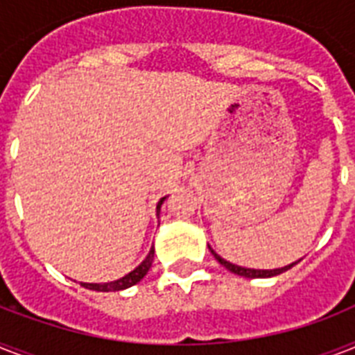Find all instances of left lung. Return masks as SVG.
Returning <instances> with one entry per match:
<instances>
[{"label":"left lung","mask_w":355,"mask_h":355,"mask_svg":"<svg viewBox=\"0 0 355 355\" xmlns=\"http://www.w3.org/2000/svg\"><path fill=\"white\" fill-rule=\"evenodd\" d=\"M211 250V248H210ZM211 254H214V258L219 261V263L225 267V269H228L230 272H234V275L237 276H245V278H270V276H276V275H282V272H286L287 269H291L293 265H297L298 261H295V263L291 265H286V267H280V269H247V267H239V265H234L230 263V261H227V259H223L219 254H216L214 250H211Z\"/></svg>","instance_id":"1"}]
</instances>
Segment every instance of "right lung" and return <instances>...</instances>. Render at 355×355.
<instances>
[{"mask_svg": "<svg viewBox=\"0 0 355 355\" xmlns=\"http://www.w3.org/2000/svg\"><path fill=\"white\" fill-rule=\"evenodd\" d=\"M164 200H166V197H162L160 202L156 205V211H158V214H160V206L164 205ZM153 259H155V248L150 247L147 258H145L144 261L136 267V269L130 270L128 275H125L123 278H119V280L107 282V284H85V282H80V286L86 287V289H92V291H103V293L121 291V289H127V287L138 284V282L141 280L147 272H149L150 265H153Z\"/></svg>", "mask_w": 355, "mask_h": 355, "instance_id": "obj_1", "label": "right lung"}]
</instances>
